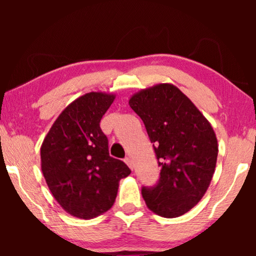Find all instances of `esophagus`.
Masks as SVG:
<instances>
[{"instance_id":"obj_1","label":"esophagus","mask_w":256,"mask_h":256,"mask_svg":"<svg viewBox=\"0 0 256 256\" xmlns=\"http://www.w3.org/2000/svg\"><path fill=\"white\" fill-rule=\"evenodd\" d=\"M124 163L127 164V166H128L129 168H130L132 170L134 169V164H132V160L130 157H126V158H124Z\"/></svg>"}]
</instances>
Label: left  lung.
<instances>
[{"mask_svg": "<svg viewBox=\"0 0 256 256\" xmlns=\"http://www.w3.org/2000/svg\"><path fill=\"white\" fill-rule=\"evenodd\" d=\"M129 106L142 118L154 143L160 177L142 188L149 210L164 218L183 216L204 197L214 174L218 141L208 118L172 84L132 94Z\"/></svg>", "mask_w": 256, "mask_h": 256, "instance_id": "8db88e82", "label": "left lung"}]
</instances>
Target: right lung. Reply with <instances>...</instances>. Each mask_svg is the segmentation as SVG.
Instances as JSON below:
<instances>
[{
  "label": "right lung",
  "mask_w": 256,
  "mask_h": 256,
  "mask_svg": "<svg viewBox=\"0 0 256 256\" xmlns=\"http://www.w3.org/2000/svg\"><path fill=\"white\" fill-rule=\"evenodd\" d=\"M115 94L90 92L59 114L40 146V168L48 188L68 214L92 219L107 212L118 182L130 169L108 152L100 121Z\"/></svg>",
  "instance_id": "add662e5"
}]
</instances>
